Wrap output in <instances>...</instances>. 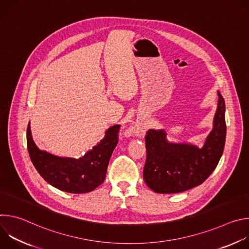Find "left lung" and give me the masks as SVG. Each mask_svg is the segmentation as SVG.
Wrapping results in <instances>:
<instances>
[{
  "label": "left lung",
  "mask_w": 249,
  "mask_h": 249,
  "mask_svg": "<svg viewBox=\"0 0 249 249\" xmlns=\"http://www.w3.org/2000/svg\"><path fill=\"white\" fill-rule=\"evenodd\" d=\"M218 107L213 129L198 148L190 143L169 142L163 129H150L146 135V184L156 193L171 194L202 184L217 167L223 155L227 126L225 99L218 90Z\"/></svg>",
  "instance_id": "obj_1"
}]
</instances>
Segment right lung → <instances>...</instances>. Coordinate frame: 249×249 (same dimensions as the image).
<instances>
[{
  "instance_id": "right-lung-1",
  "label": "right lung",
  "mask_w": 249,
  "mask_h": 249,
  "mask_svg": "<svg viewBox=\"0 0 249 249\" xmlns=\"http://www.w3.org/2000/svg\"><path fill=\"white\" fill-rule=\"evenodd\" d=\"M119 127L118 124L109 127L99 143L85 156L74 159L58 157L38 149L28 123L26 140L30 160L38 173L55 188L74 194L90 192L105 179L110 157L118 143Z\"/></svg>"
}]
</instances>
